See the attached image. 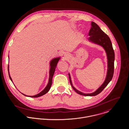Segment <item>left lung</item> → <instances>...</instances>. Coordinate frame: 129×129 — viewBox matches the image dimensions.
<instances>
[{"label":"left lung","mask_w":129,"mask_h":129,"mask_svg":"<svg viewBox=\"0 0 129 129\" xmlns=\"http://www.w3.org/2000/svg\"><path fill=\"white\" fill-rule=\"evenodd\" d=\"M91 25V27L88 34L90 36L88 40L90 42L101 46L106 51L108 59V70L106 78L103 84L96 91L89 94L83 93L74 87L72 83L70 75L69 73V81L73 90L78 94L85 96H93L100 94L111 81L113 76L114 70L115 53L110 38L96 23L92 22Z\"/></svg>","instance_id":"obj_1"}]
</instances>
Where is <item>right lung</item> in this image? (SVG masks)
<instances>
[{
    "label": "right lung",
    "mask_w": 129,
    "mask_h": 129,
    "mask_svg": "<svg viewBox=\"0 0 129 129\" xmlns=\"http://www.w3.org/2000/svg\"><path fill=\"white\" fill-rule=\"evenodd\" d=\"M60 59V57H58V58H54L51 61H50V71H49V82H48V83L47 84V85L46 86V87L45 88V89L42 91L40 93H39V94L36 95H34V96H27L23 94H22L24 96H26L27 97H32V98H37V97H40L41 96H43L44 95V94H46L50 90L51 87L52 83V78L53 76V75H54V73L55 72V69H56V67L57 66V64L59 60V59ZM8 71H9V65H8ZM8 74H9V78L10 79V80H11V81L12 82V79L10 77V75H9V72H8Z\"/></svg>",
    "instance_id": "right-lung-1"
}]
</instances>
